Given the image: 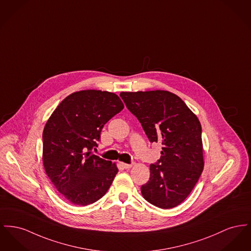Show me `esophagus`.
Masks as SVG:
<instances>
[{
	"mask_svg": "<svg viewBox=\"0 0 251 251\" xmlns=\"http://www.w3.org/2000/svg\"><path fill=\"white\" fill-rule=\"evenodd\" d=\"M124 169H130V168H132V164H126V163H121L120 164Z\"/></svg>",
	"mask_w": 251,
	"mask_h": 251,
	"instance_id": "esophagus-1",
	"label": "esophagus"
}]
</instances>
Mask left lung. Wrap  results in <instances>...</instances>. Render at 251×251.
<instances>
[{"label": "left lung", "mask_w": 251, "mask_h": 251, "mask_svg": "<svg viewBox=\"0 0 251 251\" xmlns=\"http://www.w3.org/2000/svg\"><path fill=\"white\" fill-rule=\"evenodd\" d=\"M128 110L138 119L150 142L162 144L158 161L141 186L153 206L172 208L191 193L204 168L199 119L176 95L168 91L121 92Z\"/></svg>", "instance_id": "obj_1"}]
</instances>
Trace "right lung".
<instances>
[{
  "instance_id": "1",
  "label": "right lung",
  "mask_w": 251,
  "mask_h": 251,
  "mask_svg": "<svg viewBox=\"0 0 251 251\" xmlns=\"http://www.w3.org/2000/svg\"><path fill=\"white\" fill-rule=\"evenodd\" d=\"M124 105L114 93L75 92L65 98L45 124V173L70 203L87 206L100 199L118 174L117 165L94 154L104 125Z\"/></svg>"
}]
</instances>
